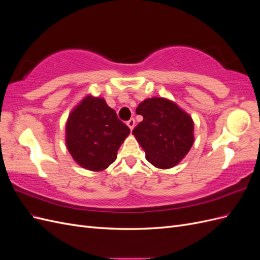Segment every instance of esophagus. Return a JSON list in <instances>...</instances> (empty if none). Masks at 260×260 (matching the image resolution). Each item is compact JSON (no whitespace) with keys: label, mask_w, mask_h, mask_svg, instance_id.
<instances>
[{"label":"esophagus","mask_w":260,"mask_h":260,"mask_svg":"<svg viewBox=\"0 0 260 260\" xmlns=\"http://www.w3.org/2000/svg\"><path fill=\"white\" fill-rule=\"evenodd\" d=\"M127 124H128V127L132 130L133 128H135V124H136V120H135V118H131V119H129L128 121H127Z\"/></svg>","instance_id":"esophagus-1"}]
</instances>
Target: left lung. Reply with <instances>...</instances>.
Instances as JSON below:
<instances>
[{
	"instance_id": "8db88e82",
	"label": "left lung",
	"mask_w": 260,
	"mask_h": 260,
	"mask_svg": "<svg viewBox=\"0 0 260 260\" xmlns=\"http://www.w3.org/2000/svg\"><path fill=\"white\" fill-rule=\"evenodd\" d=\"M143 120L132 130L147 161L160 169L176 166L193 145L192 118L162 98L144 100L137 107Z\"/></svg>"
}]
</instances>
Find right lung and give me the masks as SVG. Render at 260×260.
Returning <instances> with one entry per match:
<instances>
[{"instance_id": "1", "label": "right lung", "mask_w": 260, "mask_h": 260, "mask_svg": "<svg viewBox=\"0 0 260 260\" xmlns=\"http://www.w3.org/2000/svg\"><path fill=\"white\" fill-rule=\"evenodd\" d=\"M130 129L104 99L86 96L69 115L66 144L73 158L92 171L106 169L117 158Z\"/></svg>"}]
</instances>
